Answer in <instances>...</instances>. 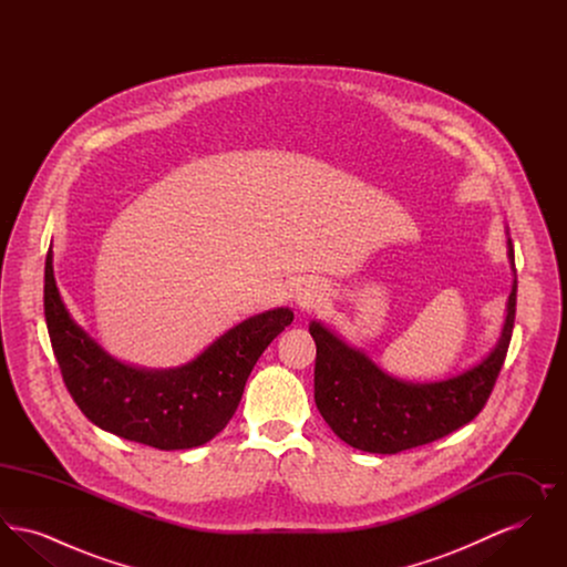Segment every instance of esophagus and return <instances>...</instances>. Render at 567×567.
<instances>
[{"label":"esophagus","mask_w":567,"mask_h":567,"mask_svg":"<svg viewBox=\"0 0 567 567\" xmlns=\"http://www.w3.org/2000/svg\"><path fill=\"white\" fill-rule=\"evenodd\" d=\"M319 301H321V293H319V289L315 285H306V287H301L297 291V306L299 308L308 310V308H315Z\"/></svg>","instance_id":"esophagus-1"}]
</instances>
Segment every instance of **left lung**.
I'll use <instances>...</instances> for the list:
<instances>
[{"mask_svg": "<svg viewBox=\"0 0 567 567\" xmlns=\"http://www.w3.org/2000/svg\"><path fill=\"white\" fill-rule=\"evenodd\" d=\"M508 255L514 266L513 243ZM516 280L508 317L495 351L455 378L410 384L384 374L323 324H310L317 344L315 402L333 433L352 449L395 455L435 442L467 425L485 408L513 338Z\"/></svg>", "mask_w": 567, "mask_h": 567, "instance_id": "8db88e82", "label": "left lung"}]
</instances>
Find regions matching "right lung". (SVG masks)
Returning <instances> with one entry per match:
<instances>
[{
  "label": "right lung",
  "instance_id": "obj_1",
  "mask_svg": "<svg viewBox=\"0 0 567 567\" xmlns=\"http://www.w3.org/2000/svg\"><path fill=\"white\" fill-rule=\"evenodd\" d=\"M44 317L61 377L82 414L106 432L159 451L213 440L234 416L261 352L293 321L287 308L268 310L223 333L183 368L135 370L114 361L72 321L54 285L51 250Z\"/></svg>",
  "mask_w": 567,
  "mask_h": 567
}]
</instances>
